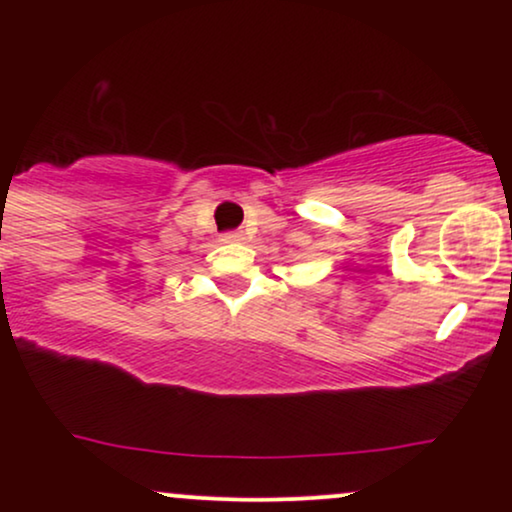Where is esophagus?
<instances>
[{
  "label": "esophagus",
  "instance_id": "obj_1",
  "mask_svg": "<svg viewBox=\"0 0 512 512\" xmlns=\"http://www.w3.org/2000/svg\"><path fill=\"white\" fill-rule=\"evenodd\" d=\"M221 240H226V243H238V240H243V236H240L238 231H231V233H223Z\"/></svg>",
  "mask_w": 512,
  "mask_h": 512
}]
</instances>
